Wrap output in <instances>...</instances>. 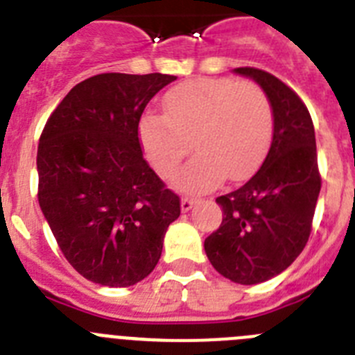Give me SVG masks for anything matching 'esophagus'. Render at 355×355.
I'll return each mask as SVG.
<instances>
[{
	"mask_svg": "<svg viewBox=\"0 0 355 355\" xmlns=\"http://www.w3.org/2000/svg\"><path fill=\"white\" fill-rule=\"evenodd\" d=\"M193 205H196V199H192V197L184 196L183 199H181V209H183V211H188V209H192Z\"/></svg>",
	"mask_w": 355,
	"mask_h": 355,
	"instance_id": "obj_1",
	"label": "esophagus"
}]
</instances>
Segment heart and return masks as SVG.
Segmentation results:
<instances>
[{"label": "heart", "mask_w": 355, "mask_h": 355, "mask_svg": "<svg viewBox=\"0 0 355 355\" xmlns=\"http://www.w3.org/2000/svg\"><path fill=\"white\" fill-rule=\"evenodd\" d=\"M165 115L147 114L140 142L158 174L168 175L197 147V155L172 178L184 192H205L227 174L240 181L258 167L270 146V99L254 81L202 78L178 85L163 99Z\"/></svg>", "instance_id": "b5f03b06"}]
</instances>
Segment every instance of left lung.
<instances>
[{"label":"left lung","mask_w":355,"mask_h":355,"mask_svg":"<svg viewBox=\"0 0 355 355\" xmlns=\"http://www.w3.org/2000/svg\"><path fill=\"white\" fill-rule=\"evenodd\" d=\"M234 72L263 87L274 133L259 171L240 188L216 197L224 218L205 240V250L218 274L238 284H258L286 270L306 247L322 175L311 115L299 94L261 69Z\"/></svg>","instance_id":"obj_1"}]
</instances>
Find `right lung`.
<instances>
[{
    "label": "right lung",
    "mask_w": 355,
    "mask_h": 355,
    "mask_svg": "<svg viewBox=\"0 0 355 355\" xmlns=\"http://www.w3.org/2000/svg\"><path fill=\"white\" fill-rule=\"evenodd\" d=\"M171 74L103 72L72 87L37 150L39 205L72 268L92 283L133 286L155 270L180 196L149 167L139 124Z\"/></svg>",
    "instance_id": "right-lung-1"
}]
</instances>
